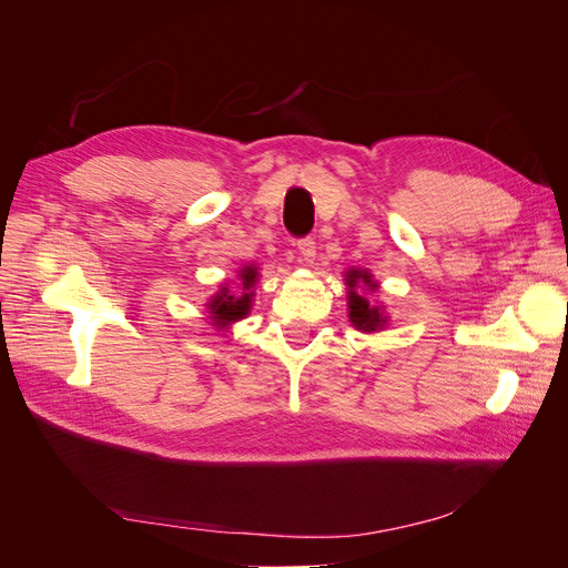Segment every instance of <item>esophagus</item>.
I'll use <instances>...</instances> for the list:
<instances>
[{
  "label": "esophagus",
  "instance_id": "1",
  "mask_svg": "<svg viewBox=\"0 0 568 568\" xmlns=\"http://www.w3.org/2000/svg\"><path fill=\"white\" fill-rule=\"evenodd\" d=\"M298 253L305 263H313L315 261V253H317V244L313 236H303L298 239Z\"/></svg>",
  "mask_w": 568,
  "mask_h": 568
}]
</instances>
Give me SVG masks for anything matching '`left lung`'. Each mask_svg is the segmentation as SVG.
<instances>
[{
	"mask_svg": "<svg viewBox=\"0 0 568 568\" xmlns=\"http://www.w3.org/2000/svg\"><path fill=\"white\" fill-rule=\"evenodd\" d=\"M363 282L367 284V288H376V284L372 282V277L367 272H359V270H351L346 272V284H348V307H351V322L357 326V329L363 332H376L379 326H384V315L379 313V307L372 305L365 296H359L355 286Z\"/></svg>",
	"mask_w": 568,
	"mask_h": 568,
	"instance_id": "obj_1",
	"label": "left lung"
}]
</instances>
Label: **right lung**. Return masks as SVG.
<instances>
[{
    "instance_id": "right-lung-1",
    "label": "right lung",
    "mask_w": 568,
    "mask_h": 568,
    "mask_svg": "<svg viewBox=\"0 0 568 568\" xmlns=\"http://www.w3.org/2000/svg\"><path fill=\"white\" fill-rule=\"evenodd\" d=\"M255 267H244L242 270V288L248 291V294L242 296H230L227 286H222L220 294L215 296V301L211 303V313L215 317L217 326H227L234 320H242L248 311H251V286L255 284Z\"/></svg>"
}]
</instances>
